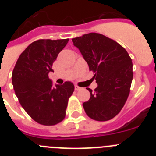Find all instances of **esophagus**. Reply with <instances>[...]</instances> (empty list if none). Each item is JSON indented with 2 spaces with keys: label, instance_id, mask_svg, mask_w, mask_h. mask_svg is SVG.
<instances>
[{
  "label": "esophagus",
  "instance_id": "1",
  "mask_svg": "<svg viewBox=\"0 0 156 156\" xmlns=\"http://www.w3.org/2000/svg\"><path fill=\"white\" fill-rule=\"evenodd\" d=\"M82 89V87H80L77 86V85H75V90H80Z\"/></svg>",
  "mask_w": 156,
  "mask_h": 156
}]
</instances>
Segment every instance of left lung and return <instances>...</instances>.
Here are the masks:
<instances>
[{
    "label": "left lung",
    "instance_id": "1",
    "mask_svg": "<svg viewBox=\"0 0 156 156\" xmlns=\"http://www.w3.org/2000/svg\"><path fill=\"white\" fill-rule=\"evenodd\" d=\"M94 73L98 87L83 106L88 116L107 121L119 114L130 91L133 63L124 48L108 37L90 33L72 39Z\"/></svg>",
    "mask_w": 156,
    "mask_h": 156
}]
</instances>
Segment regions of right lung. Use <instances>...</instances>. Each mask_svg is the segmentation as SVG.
I'll return each mask as SVG.
<instances>
[{
    "label": "right lung",
    "instance_id": "right-lung-1",
    "mask_svg": "<svg viewBox=\"0 0 156 156\" xmlns=\"http://www.w3.org/2000/svg\"><path fill=\"white\" fill-rule=\"evenodd\" d=\"M69 39L38 40L20 55L12 72L14 90L22 107L37 122L59 123L66 117L69 98L74 91L71 82L54 87L48 73Z\"/></svg>",
    "mask_w": 156,
    "mask_h": 156
}]
</instances>
